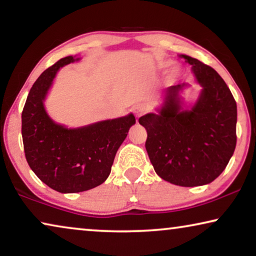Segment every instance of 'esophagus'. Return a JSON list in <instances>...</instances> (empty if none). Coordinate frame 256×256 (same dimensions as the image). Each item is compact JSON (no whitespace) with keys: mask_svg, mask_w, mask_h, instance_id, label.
<instances>
[{"mask_svg":"<svg viewBox=\"0 0 256 256\" xmlns=\"http://www.w3.org/2000/svg\"><path fill=\"white\" fill-rule=\"evenodd\" d=\"M132 112H134L136 118H140V116H142V115H144L146 112H148V108H146L144 104H136L134 108H132Z\"/></svg>","mask_w":256,"mask_h":256,"instance_id":"obj_1","label":"esophagus"}]
</instances>
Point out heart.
Here are the masks:
<instances>
[{
    "mask_svg": "<svg viewBox=\"0 0 256 256\" xmlns=\"http://www.w3.org/2000/svg\"><path fill=\"white\" fill-rule=\"evenodd\" d=\"M170 65V62H160V68H168V66ZM178 74V70H172V71H171V74H170V76L171 78H174V76H176Z\"/></svg>",
    "mask_w": 256,
    "mask_h": 256,
    "instance_id": "obj_1",
    "label": "heart"
}]
</instances>
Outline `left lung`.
Segmentation results:
<instances>
[{
	"instance_id": "8db88e82",
	"label": "left lung",
	"mask_w": 256,
	"mask_h": 256,
	"mask_svg": "<svg viewBox=\"0 0 256 256\" xmlns=\"http://www.w3.org/2000/svg\"><path fill=\"white\" fill-rule=\"evenodd\" d=\"M192 65L202 87L191 110H183L180 93L186 84L166 90L158 113L138 118L146 128V149L156 174L180 186L211 183L225 170L236 146V102L211 66L180 54Z\"/></svg>"
}]
</instances>
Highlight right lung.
<instances>
[{
  "label": "right lung",
  "instance_id": "1",
  "mask_svg": "<svg viewBox=\"0 0 256 256\" xmlns=\"http://www.w3.org/2000/svg\"><path fill=\"white\" fill-rule=\"evenodd\" d=\"M79 60L62 58L45 70L31 87L22 112L24 152L40 180L62 194L90 190L110 176L115 155L127 138L135 116L104 120L68 129L56 124L44 108V100L58 70Z\"/></svg>",
  "mask_w": 256,
  "mask_h": 256
}]
</instances>
